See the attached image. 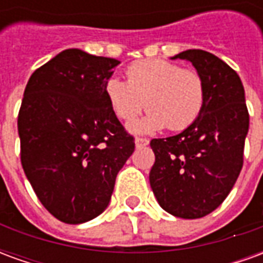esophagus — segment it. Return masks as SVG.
Masks as SVG:
<instances>
[{
    "instance_id": "1",
    "label": "esophagus",
    "mask_w": 263,
    "mask_h": 263,
    "mask_svg": "<svg viewBox=\"0 0 263 263\" xmlns=\"http://www.w3.org/2000/svg\"><path fill=\"white\" fill-rule=\"evenodd\" d=\"M149 143V139L148 138H141V137H138L137 139H135V145L137 146H146Z\"/></svg>"
}]
</instances>
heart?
<instances>
[{
    "mask_svg": "<svg viewBox=\"0 0 263 263\" xmlns=\"http://www.w3.org/2000/svg\"><path fill=\"white\" fill-rule=\"evenodd\" d=\"M126 81L109 77L104 92L121 121L131 122L146 107V118L132 128L152 132L167 126L183 131L200 118L205 105V84L192 69L162 59L138 60L126 67Z\"/></svg>",
    "mask_w": 263,
    "mask_h": 263,
    "instance_id": "heart-1",
    "label": "heart"
}]
</instances>
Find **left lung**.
I'll list each match as a JSON object with an SVG mask.
<instances>
[{"mask_svg": "<svg viewBox=\"0 0 263 263\" xmlns=\"http://www.w3.org/2000/svg\"><path fill=\"white\" fill-rule=\"evenodd\" d=\"M177 58L192 62L203 77L205 105L187 129L151 141L155 163L149 183L162 209L193 220L214 211L237 182L249 114L241 79L226 62L200 49Z\"/></svg>", "mask_w": 263, "mask_h": 263, "instance_id": "1", "label": "left lung"}]
</instances>
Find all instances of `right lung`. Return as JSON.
<instances>
[{"mask_svg":"<svg viewBox=\"0 0 263 263\" xmlns=\"http://www.w3.org/2000/svg\"><path fill=\"white\" fill-rule=\"evenodd\" d=\"M118 63L67 49L35 70L25 87L21 163L43 207L67 224L107 209L115 177L135 149L104 92Z\"/></svg>","mask_w":263,"mask_h":263,"instance_id":"right-lung-1","label":"right lung"}]
</instances>
